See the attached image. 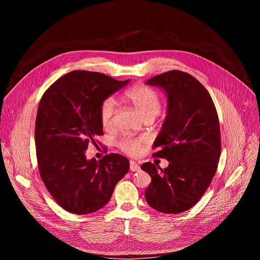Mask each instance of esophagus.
Returning <instances> with one entry per match:
<instances>
[{
    "mask_svg": "<svg viewBox=\"0 0 260 260\" xmlns=\"http://www.w3.org/2000/svg\"><path fill=\"white\" fill-rule=\"evenodd\" d=\"M129 170L132 172H137V171L140 170V167H139V165L137 162H135L134 160H131L129 161Z\"/></svg>",
    "mask_w": 260,
    "mask_h": 260,
    "instance_id": "34e87169",
    "label": "esophagus"
}]
</instances>
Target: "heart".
Listing matches in <instances>:
<instances>
[{
  "label": "heart",
  "instance_id": "1",
  "mask_svg": "<svg viewBox=\"0 0 260 260\" xmlns=\"http://www.w3.org/2000/svg\"><path fill=\"white\" fill-rule=\"evenodd\" d=\"M124 98L138 110L144 120H152L160 112L161 102L159 94L150 86L143 84L134 85L125 90ZM114 113V100L112 98L104 99L99 107V116L101 124L105 129H110L112 127ZM145 143L146 140L144 138L122 137L118 141V147L122 152L136 156L140 154Z\"/></svg>",
  "mask_w": 260,
  "mask_h": 260
}]
</instances>
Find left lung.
Returning <instances> with one entry per match:
<instances>
[{"label": "left lung", "mask_w": 260, "mask_h": 260, "mask_svg": "<svg viewBox=\"0 0 260 260\" xmlns=\"http://www.w3.org/2000/svg\"><path fill=\"white\" fill-rule=\"evenodd\" d=\"M168 94V115L153 148V157L170 165L145 162L141 169L151 177L145 199L150 207L167 214L192 208L209 188L221 153L220 124L214 102L190 74L172 70L147 81Z\"/></svg>", "instance_id": "left-lung-1"}]
</instances>
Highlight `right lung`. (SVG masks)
I'll return each instance as SVG.
<instances>
[{"label": "right lung", "mask_w": 260, "mask_h": 260, "mask_svg": "<svg viewBox=\"0 0 260 260\" xmlns=\"http://www.w3.org/2000/svg\"><path fill=\"white\" fill-rule=\"evenodd\" d=\"M128 81L73 71L41 98L35 125L37 162L45 187L70 213L84 215L102 209L128 172V159L120 154L109 153L98 161L87 160L84 153L89 144L96 146V136L104 135L101 102Z\"/></svg>", "instance_id": "obj_1"}]
</instances>
